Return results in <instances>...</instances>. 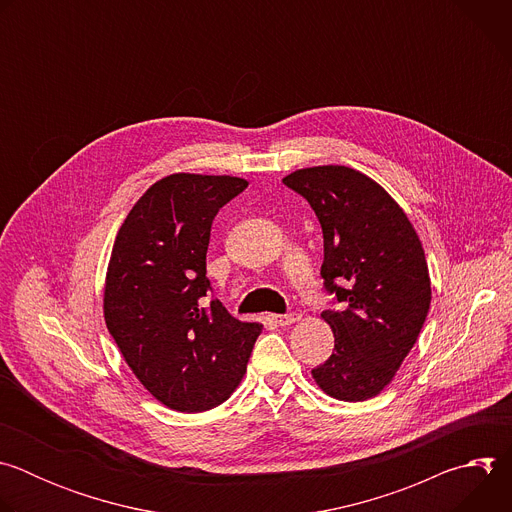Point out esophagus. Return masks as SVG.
Instances as JSON below:
<instances>
[{
    "instance_id": "1",
    "label": "esophagus",
    "mask_w": 512,
    "mask_h": 512,
    "mask_svg": "<svg viewBox=\"0 0 512 512\" xmlns=\"http://www.w3.org/2000/svg\"><path fill=\"white\" fill-rule=\"evenodd\" d=\"M271 320L277 326H291V324H296L300 320V314H296V312L294 314H273Z\"/></svg>"
}]
</instances>
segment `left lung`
Wrapping results in <instances>:
<instances>
[{"label":"left lung","mask_w":512,"mask_h":512,"mask_svg":"<svg viewBox=\"0 0 512 512\" xmlns=\"http://www.w3.org/2000/svg\"><path fill=\"white\" fill-rule=\"evenodd\" d=\"M316 212L324 235V289L334 296L322 318L334 350L312 375L340 401L379 395L417 342L431 285L421 241L401 206L369 176L316 166L283 178Z\"/></svg>","instance_id":"1"}]
</instances>
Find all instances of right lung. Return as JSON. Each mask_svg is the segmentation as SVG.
<instances>
[{"label": "right lung", "mask_w": 512, "mask_h": 512, "mask_svg": "<svg viewBox=\"0 0 512 512\" xmlns=\"http://www.w3.org/2000/svg\"><path fill=\"white\" fill-rule=\"evenodd\" d=\"M247 186L233 176L162 178L129 210L111 251L109 334L141 385L176 411L227 401L261 334L210 300L206 277L214 216Z\"/></svg>", "instance_id": "add662e5"}]
</instances>
